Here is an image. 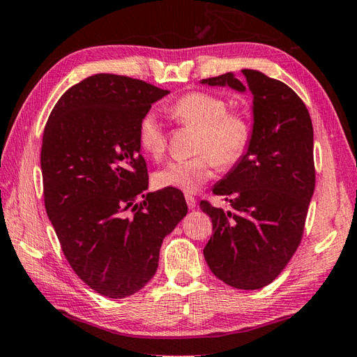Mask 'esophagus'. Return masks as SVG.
<instances>
[{
    "mask_svg": "<svg viewBox=\"0 0 357 357\" xmlns=\"http://www.w3.org/2000/svg\"><path fill=\"white\" fill-rule=\"evenodd\" d=\"M185 199H186V204H188V208H190V210H192V208H196V205H197V200L196 199H194L192 196H190V194H186Z\"/></svg>",
    "mask_w": 357,
    "mask_h": 357,
    "instance_id": "esophagus-1",
    "label": "esophagus"
}]
</instances>
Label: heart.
Segmentation results:
<instances>
[{
	"label": "heart",
	"mask_w": 357,
	"mask_h": 357,
	"mask_svg": "<svg viewBox=\"0 0 357 357\" xmlns=\"http://www.w3.org/2000/svg\"><path fill=\"white\" fill-rule=\"evenodd\" d=\"M167 112L177 123L199 130L194 147L199 155L166 163L153 174V183L158 188L196 192L213 177L214 165L233 166L250 143V126L245 118L228 113L225 100L210 93H188ZM138 143L147 155L155 160L166 151V133L153 112H147L139 119Z\"/></svg>",
	"instance_id": "b5f03b06"
}]
</instances>
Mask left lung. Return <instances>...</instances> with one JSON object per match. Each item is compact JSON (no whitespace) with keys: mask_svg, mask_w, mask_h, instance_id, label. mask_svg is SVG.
<instances>
[{"mask_svg":"<svg viewBox=\"0 0 357 357\" xmlns=\"http://www.w3.org/2000/svg\"><path fill=\"white\" fill-rule=\"evenodd\" d=\"M200 84L253 95L250 143L213 186L230 206L202 200L200 208L213 222L204 248L208 267L225 284L255 291L278 277L303 236L315 186L312 121L291 86L257 70Z\"/></svg>","mask_w":357,"mask_h":357,"instance_id":"obj_1","label":"left lung"}]
</instances>
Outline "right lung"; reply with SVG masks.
<instances>
[{"label": "right lung", "instance_id": "add662e5", "mask_svg": "<svg viewBox=\"0 0 357 357\" xmlns=\"http://www.w3.org/2000/svg\"><path fill=\"white\" fill-rule=\"evenodd\" d=\"M167 93L138 79L95 74L63 93L43 132L46 214L73 271L109 298L149 283L161 242L188 213L178 190L146 192L138 124Z\"/></svg>", "mask_w": 357, "mask_h": 357}]
</instances>
